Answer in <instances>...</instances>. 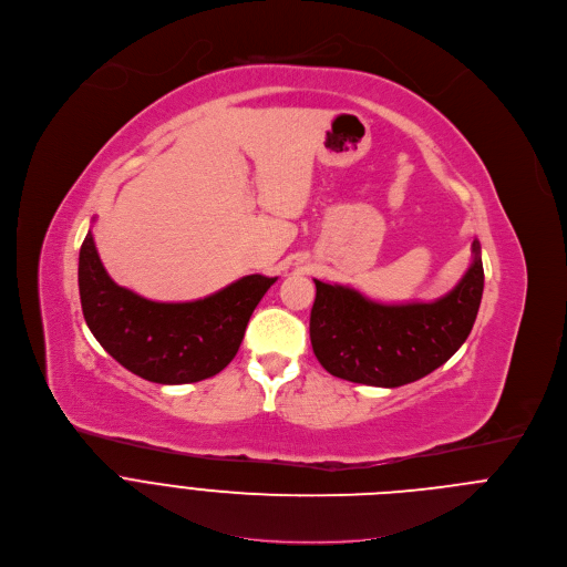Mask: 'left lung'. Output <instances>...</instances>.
I'll return each instance as SVG.
<instances>
[{
    "mask_svg": "<svg viewBox=\"0 0 567 567\" xmlns=\"http://www.w3.org/2000/svg\"><path fill=\"white\" fill-rule=\"evenodd\" d=\"M316 282L309 320L318 362L336 378L395 389L449 362L466 342L484 293L480 240L453 291L433 302L384 305L342 285Z\"/></svg>",
    "mask_w": 567,
    "mask_h": 567,
    "instance_id": "obj_1",
    "label": "left lung"
}]
</instances>
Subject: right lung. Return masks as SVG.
Segmentation results:
<instances>
[{
	"label": "right lung",
	"mask_w": 567,
	"mask_h": 567,
	"mask_svg": "<svg viewBox=\"0 0 567 567\" xmlns=\"http://www.w3.org/2000/svg\"><path fill=\"white\" fill-rule=\"evenodd\" d=\"M276 278L245 276L194 302H154L118 287L101 265L92 231L79 251V296L87 329L134 375L189 384L220 373Z\"/></svg>",
	"instance_id": "right-lung-1"
}]
</instances>
